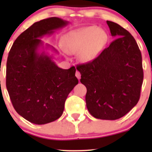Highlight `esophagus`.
<instances>
[{
	"mask_svg": "<svg viewBox=\"0 0 152 152\" xmlns=\"http://www.w3.org/2000/svg\"><path fill=\"white\" fill-rule=\"evenodd\" d=\"M76 77H77V79L79 80V79H80V78H81V73H80V72L78 71V70H76Z\"/></svg>",
	"mask_w": 152,
	"mask_h": 152,
	"instance_id": "obj_1",
	"label": "esophagus"
}]
</instances>
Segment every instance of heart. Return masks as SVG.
Returning a JSON list of instances; mask_svg holds the SVG:
<instances>
[{
  "instance_id": "b5f03b06",
  "label": "heart",
  "mask_w": 152,
  "mask_h": 152,
  "mask_svg": "<svg viewBox=\"0 0 152 152\" xmlns=\"http://www.w3.org/2000/svg\"><path fill=\"white\" fill-rule=\"evenodd\" d=\"M107 34L103 29L90 26L73 32L67 37L66 50L69 53H81V59L89 61L94 59L104 46Z\"/></svg>"
}]
</instances>
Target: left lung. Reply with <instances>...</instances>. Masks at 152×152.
<instances>
[{"mask_svg":"<svg viewBox=\"0 0 152 152\" xmlns=\"http://www.w3.org/2000/svg\"><path fill=\"white\" fill-rule=\"evenodd\" d=\"M116 38L96 59L77 65L81 83L87 88L89 113L98 119L116 120L138 102L143 80L141 52L131 34L107 21Z\"/></svg>","mask_w":152,"mask_h":152,"instance_id":"obj_1","label":"left lung"}]
</instances>
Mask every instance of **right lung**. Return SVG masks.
<instances>
[{"mask_svg": "<svg viewBox=\"0 0 152 152\" xmlns=\"http://www.w3.org/2000/svg\"><path fill=\"white\" fill-rule=\"evenodd\" d=\"M67 21L50 18L36 22L14 42L7 62L6 85L14 108L26 120L45 124L61 117L67 96L78 83L76 68L62 69L38 48L40 39L65 26Z\"/></svg>", "mask_w": 152, "mask_h": 152, "instance_id": "1", "label": "right lung"}]
</instances>
